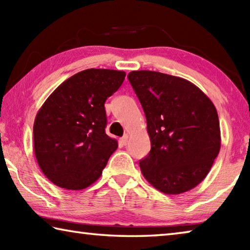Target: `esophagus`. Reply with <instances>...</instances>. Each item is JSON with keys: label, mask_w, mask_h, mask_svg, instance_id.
<instances>
[{"label": "esophagus", "mask_w": 250, "mask_h": 250, "mask_svg": "<svg viewBox=\"0 0 250 250\" xmlns=\"http://www.w3.org/2000/svg\"><path fill=\"white\" fill-rule=\"evenodd\" d=\"M128 139H129V135H128V134H125L124 137L121 138V142H122V145L125 146L126 143H128Z\"/></svg>", "instance_id": "esophagus-1"}]
</instances>
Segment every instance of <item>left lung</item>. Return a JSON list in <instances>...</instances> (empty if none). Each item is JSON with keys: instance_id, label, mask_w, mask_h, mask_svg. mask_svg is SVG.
I'll return each instance as SVG.
<instances>
[{"instance_id": "1", "label": "left lung", "mask_w": 250, "mask_h": 250, "mask_svg": "<svg viewBox=\"0 0 250 250\" xmlns=\"http://www.w3.org/2000/svg\"><path fill=\"white\" fill-rule=\"evenodd\" d=\"M146 118L151 150L139 162L143 176L160 192L176 195L208 174L221 150L216 108L188 80L151 70L128 75Z\"/></svg>"}]
</instances>
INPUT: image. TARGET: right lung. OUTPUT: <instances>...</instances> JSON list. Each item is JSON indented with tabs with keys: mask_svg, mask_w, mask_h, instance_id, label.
I'll return each instance as SVG.
<instances>
[{
	"mask_svg": "<svg viewBox=\"0 0 250 250\" xmlns=\"http://www.w3.org/2000/svg\"><path fill=\"white\" fill-rule=\"evenodd\" d=\"M125 71H79L53 91L34 122V152L45 176L59 188L79 191L91 185L118 142L105 134L104 103L119 89Z\"/></svg>",
	"mask_w": 250,
	"mask_h": 250,
	"instance_id": "1",
	"label": "right lung"
}]
</instances>
